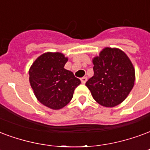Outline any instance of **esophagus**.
Returning <instances> with one entry per match:
<instances>
[{"mask_svg": "<svg viewBox=\"0 0 150 150\" xmlns=\"http://www.w3.org/2000/svg\"><path fill=\"white\" fill-rule=\"evenodd\" d=\"M86 80H87V78H86V77H83V78H81V82H82V83H86Z\"/></svg>", "mask_w": 150, "mask_h": 150, "instance_id": "obj_1", "label": "esophagus"}]
</instances>
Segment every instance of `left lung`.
Wrapping results in <instances>:
<instances>
[{"label": "left lung", "instance_id": "1", "mask_svg": "<svg viewBox=\"0 0 150 150\" xmlns=\"http://www.w3.org/2000/svg\"><path fill=\"white\" fill-rule=\"evenodd\" d=\"M94 76L86 86L98 103L106 107L120 104L134 85L135 71L122 51L106 47L93 59Z\"/></svg>", "mask_w": 150, "mask_h": 150}]
</instances>
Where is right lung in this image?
I'll list each match as a JSON object with an SVG mask.
<instances>
[{"label":"right lung","instance_id":"add662e5","mask_svg":"<svg viewBox=\"0 0 150 150\" xmlns=\"http://www.w3.org/2000/svg\"><path fill=\"white\" fill-rule=\"evenodd\" d=\"M67 61L62 53L47 52L39 56L30 67V84L35 97L51 109H61L68 104L81 83L71 71L64 68Z\"/></svg>","mask_w":150,"mask_h":150}]
</instances>
